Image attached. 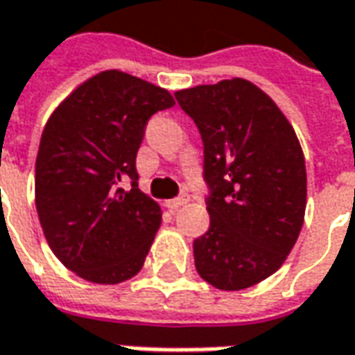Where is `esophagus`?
I'll return each instance as SVG.
<instances>
[{"instance_id":"esophagus-1","label":"esophagus","mask_w":355,"mask_h":355,"mask_svg":"<svg viewBox=\"0 0 355 355\" xmlns=\"http://www.w3.org/2000/svg\"><path fill=\"white\" fill-rule=\"evenodd\" d=\"M187 201H189V197H185V195H183V197H178V199H170V201H168L166 205H168V209L175 211V209H180V207L185 205Z\"/></svg>"}]
</instances>
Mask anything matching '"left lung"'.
Listing matches in <instances>:
<instances>
[{
  "label": "left lung",
  "instance_id": "left-lung-1",
  "mask_svg": "<svg viewBox=\"0 0 355 355\" xmlns=\"http://www.w3.org/2000/svg\"><path fill=\"white\" fill-rule=\"evenodd\" d=\"M205 148L211 225L195 239L197 273L223 291L248 289L283 266L303 228L305 156L270 95L244 78L175 92Z\"/></svg>",
  "mask_w": 355,
  "mask_h": 355
}]
</instances>
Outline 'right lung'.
Here are the masks:
<instances>
[{
	"mask_svg": "<svg viewBox=\"0 0 355 355\" xmlns=\"http://www.w3.org/2000/svg\"><path fill=\"white\" fill-rule=\"evenodd\" d=\"M175 105L137 76L105 70L80 83L49 116L35 166V203L54 256L92 283L142 270L162 209L139 189L137 152L148 119ZM133 180L128 192L121 181Z\"/></svg>",
	"mask_w": 355,
	"mask_h": 355,
	"instance_id": "obj_1",
	"label": "right lung"
}]
</instances>
